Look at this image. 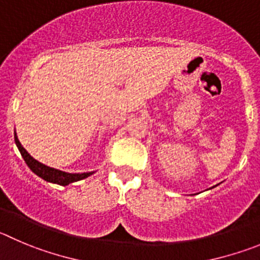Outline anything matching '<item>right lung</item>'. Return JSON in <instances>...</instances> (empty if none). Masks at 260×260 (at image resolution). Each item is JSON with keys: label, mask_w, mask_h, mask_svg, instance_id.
Wrapping results in <instances>:
<instances>
[{"label": "right lung", "mask_w": 260, "mask_h": 260, "mask_svg": "<svg viewBox=\"0 0 260 260\" xmlns=\"http://www.w3.org/2000/svg\"><path fill=\"white\" fill-rule=\"evenodd\" d=\"M14 138H15V144L16 146H18L19 151H20L21 156L25 160L26 166L30 168V171L33 172V173L37 174L38 177H41V178L45 179V181L51 182V183H56V185L60 186H67L69 185V183H73V182L87 178V177H89L91 174L94 173V172H87V173H68V172H62L59 171V169L45 166V164L40 163L38 160H36L35 157H31L30 155L28 154V151L21 146L20 141L18 140V136H16V132Z\"/></svg>", "instance_id": "1"}]
</instances>
